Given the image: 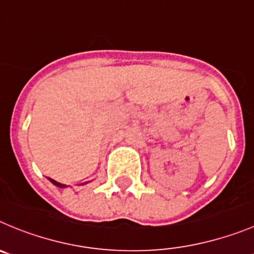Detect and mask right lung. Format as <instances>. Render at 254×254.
Here are the masks:
<instances>
[{"label": "right lung", "instance_id": "add662e5", "mask_svg": "<svg viewBox=\"0 0 254 254\" xmlns=\"http://www.w3.org/2000/svg\"><path fill=\"white\" fill-rule=\"evenodd\" d=\"M49 181L51 182V183L54 184V186L59 187V188H66V187H67V186H65V184H61V183H59V182L54 181V179H51V178H49ZM82 184H86V183H82Z\"/></svg>", "mask_w": 254, "mask_h": 254}]
</instances>
